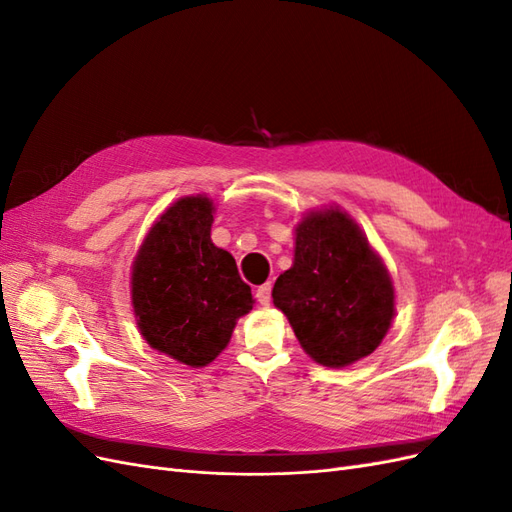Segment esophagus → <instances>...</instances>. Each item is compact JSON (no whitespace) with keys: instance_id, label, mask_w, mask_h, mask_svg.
I'll return each instance as SVG.
<instances>
[{"instance_id":"1","label":"esophagus","mask_w":512,"mask_h":512,"mask_svg":"<svg viewBox=\"0 0 512 512\" xmlns=\"http://www.w3.org/2000/svg\"><path fill=\"white\" fill-rule=\"evenodd\" d=\"M254 294H256V301H258L260 305H269V303H271V284L267 282V284L258 286Z\"/></svg>"}]
</instances>
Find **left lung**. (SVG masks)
Returning <instances> with one entry per match:
<instances>
[{
	"label": "left lung",
	"instance_id": "1",
	"mask_svg": "<svg viewBox=\"0 0 512 512\" xmlns=\"http://www.w3.org/2000/svg\"><path fill=\"white\" fill-rule=\"evenodd\" d=\"M273 305L301 348L324 367L374 352L395 318V286L365 232L337 205L303 213L292 267L273 286Z\"/></svg>",
	"mask_w": 512,
	"mask_h": 512
}]
</instances>
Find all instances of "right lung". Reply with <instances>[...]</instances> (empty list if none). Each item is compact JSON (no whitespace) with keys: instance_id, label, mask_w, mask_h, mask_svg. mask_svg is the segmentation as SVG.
Returning a JSON list of instances; mask_svg holds the SVG:
<instances>
[{"instance_id":"obj_1","label":"right lung","mask_w":512,"mask_h":512,"mask_svg":"<svg viewBox=\"0 0 512 512\" xmlns=\"http://www.w3.org/2000/svg\"><path fill=\"white\" fill-rule=\"evenodd\" d=\"M213 200L183 196L151 224L134 256L130 299L145 342L188 367H205L250 314L252 288L211 241Z\"/></svg>"}]
</instances>
